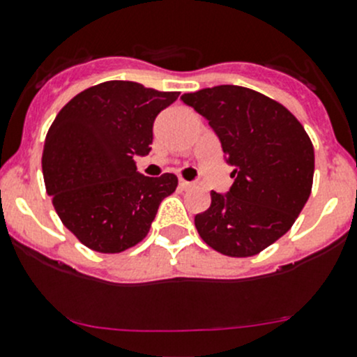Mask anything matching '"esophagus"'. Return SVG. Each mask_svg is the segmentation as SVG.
<instances>
[{"instance_id":"obj_1","label":"esophagus","mask_w":357,"mask_h":357,"mask_svg":"<svg viewBox=\"0 0 357 357\" xmlns=\"http://www.w3.org/2000/svg\"><path fill=\"white\" fill-rule=\"evenodd\" d=\"M192 185H193L192 181H186V179H179V188H181V190H188Z\"/></svg>"}]
</instances>
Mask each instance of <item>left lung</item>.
<instances>
[{
    "label": "left lung",
    "instance_id": "obj_1",
    "mask_svg": "<svg viewBox=\"0 0 357 357\" xmlns=\"http://www.w3.org/2000/svg\"><path fill=\"white\" fill-rule=\"evenodd\" d=\"M181 101L209 122L231 171L227 193L211 192L195 216L206 244L227 256L258 255L286 234L309 200L314 148L282 105L238 85H218Z\"/></svg>",
    "mask_w": 357,
    "mask_h": 357
}]
</instances>
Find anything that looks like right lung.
Masks as SVG:
<instances>
[{
    "instance_id": "add662e5",
    "label": "right lung",
    "mask_w": 357,
    "mask_h": 357,
    "mask_svg": "<svg viewBox=\"0 0 357 357\" xmlns=\"http://www.w3.org/2000/svg\"><path fill=\"white\" fill-rule=\"evenodd\" d=\"M179 92L136 82L99 83L59 112L43 146V179L55 211L82 244L120 252L143 241L158 206L178 186L174 174L143 176L158 113Z\"/></svg>"
}]
</instances>
